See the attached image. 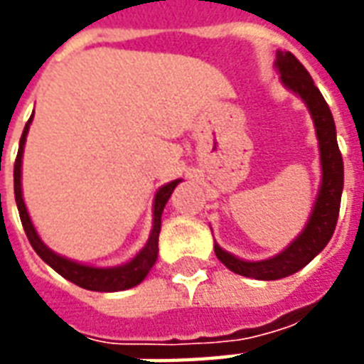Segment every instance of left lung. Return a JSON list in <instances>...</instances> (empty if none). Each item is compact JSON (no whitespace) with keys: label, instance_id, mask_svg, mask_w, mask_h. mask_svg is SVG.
Returning a JSON list of instances; mask_svg holds the SVG:
<instances>
[{"label":"left lung","instance_id":"obj_1","mask_svg":"<svg viewBox=\"0 0 364 364\" xmlns=\"http://www.w3.org/2000/svg\"><path fill=\"white\" fill-rule=\"evenodd\" d=\"M277 68L281 72L282 83L289 90L298 93L312 112L316 134L320 140L321 187L304 232L284 252L274 255L271 259L242 261L234 257L232 253L224 252L220 245L214 244L216 257L230 271L244 274V277H252L257 281H277V279H284L289 274L296 273L328 245L333 236V230H336L339 205H341V191H343V158H341V151L337 146L336 122H333L326 99L320 90L314 85V80L294 54L279 52Z\"/></svg>","mask_w":364,"mask_h":364}]
</instances>
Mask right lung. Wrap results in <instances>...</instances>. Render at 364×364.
<instances>
[{
	"label": "right lung",
	"instance_id": "add662e5",
	"mask_svg": "<svg viewBox=\"0 0 364 364\" xmlns=\"http://www.w3.org/2000/svg\"><path fill=\"white\" fill-rule=\"evenodd\" d=\"M33 117L28 119V122L25 124V130L21 134L19 142V151H17V159H15V169H13V185H15V200H17V208H19L21 222H23V228H25V234H27L28 242L33 245L41 259L44 263H48L56 273H60L64 279L72 281L77 287L87 290H99V292H117V290H127L132 289L136 284L146 279V274L150 273V269L154 267V263L158 259V237L159 230H161V213H164V206H166L167 198L171 197V193L177 187V183L181 179H175V181L167 183L161 189L158 191L156 195V200H154V228H151L150 240L148 244L144 245V250L134 259L128 261L127 265H120V267H87V265H80L75 261H70L66 257H60L54 252H50L46 245L43 244V240L36 234L33 222L28 218L27 208H25V203H23V193H21V158H23V146H25V140H27L28 124H31Z\"/></svg>",
	"mask_w": 364,
	"mask_h": 364
}]
</instances>
